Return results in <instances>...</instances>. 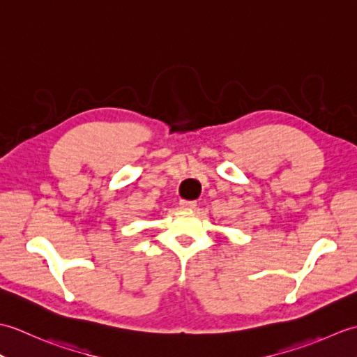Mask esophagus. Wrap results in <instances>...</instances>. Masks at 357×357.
I'll use <instances>...</instances> for the list:
<instances>
[{
	"label": "esophagus",
	"mask_w": 357,
	"mask_h": 357,
	"mask_svg": "<svg viewBox=\"0 0 357 357\" xmlns=\"http://www.w3.org/2000/svg\"><path fill=\"white\" fill-rule=\"evenodd\" d=\"M179 206L181 208H185V210H190L196 207V201H185V199H181L179 201Z\"/></svg>",
	"instance_id": "esophagus-1"
}]
</instances>
